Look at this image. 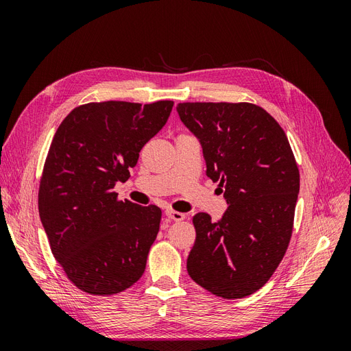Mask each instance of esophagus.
I'll list each match as a JSON object with an SVG mask.
<instances>
[{
    "label": "esophagus",
    "instance_id": "obj_1",
    "mask_svg": "<svg viewBox=\"0 0 351 351\" xmlns=\"http://www.w3.org/2000/svg\"><path fill=\"white\" fill-rule=\"evenodd\" d=\"M165 215L173 221H183L186 218V215L182 214V212H177V210H173V209H167Z\"/></svg>",
    "mask_w": 351,
    "mask_h": 351
}]
</instances>
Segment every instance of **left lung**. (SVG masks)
<instances>
[{
  "instance_id": "left-lung-1",
  "label": "left lung",
  "mask_w": 351,
  "mask_h": 351,
  "mask_svg": "<svg viewBox=\"0 0 351 351\" xmlns=\"http://www.w3.org/2000/svg\"><path fill=\"white\" fill-rule=\"evenodd\" d=\"M180 120L202 145L206 176L228 204L217 222L199 212L187 272L205 290L241 299L272 277L291 239L300 174L289 139L249 102H183Z\"/></svg>"
}]
</instances>
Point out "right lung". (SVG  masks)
I'll return each instance as SVG.
<instances>
[{
  "label": "right lung",
  "instance_id": "1",
  "mask_svg": "<svg viewBox=\"0 0 351 351\" xmlns=\"http://www.w3.org/2000/svg\"><path fill=\"white\" fill-rule=\"evenodd\" d=\"M173 101L90 102L74 108L54 134L38 205L51 252L79 290L121 293L139 280L162 212L119 200L139 152L165 125Z\"/></svg>",
  "mask_w": 351,
  "mask_h": 351
}]
</instances>
